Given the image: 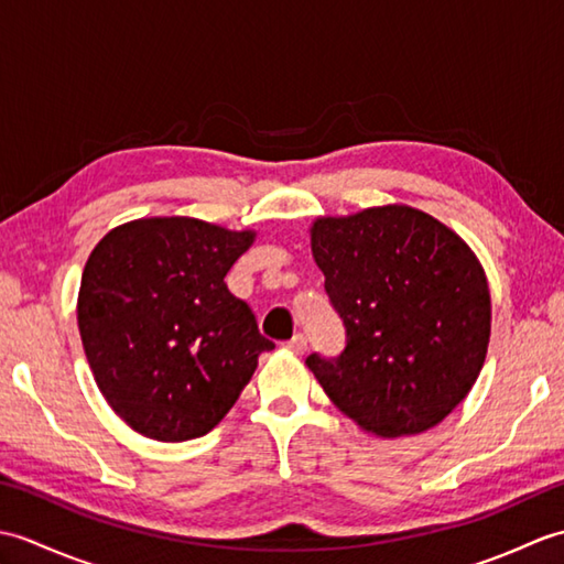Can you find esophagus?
<instances>
[{
  "mask_svg": "<svg viewBox=\"0 0 564 564\" xmlns=\"http://www.w3.org/2000/svg\"><path fill=\"white\" fill-rule=\"evenodd\" d=\"M285 346H289V349L295 351V354H305L307 351V337H305V334H295V337Z\"/></svg>",
  "mask_w": 564,
  "mask_h": 564,
  "instance_id": "1",
  "label": "esophagus"
}]
</instances>
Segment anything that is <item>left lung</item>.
<instances>
[{
  "mask_svg": "<svg viewBox=\"0 0 564 564\" xmlns=\"http://www.w3.org/2000/svg\"><path fill=\"white\" fill-rule=\"evenodd\" d=\"M310 235L346 334L339 356L305 358L322 390L382 438L436 426L485 364L492 307L480 261L406 206L319 218Z\"/></svg>",
  "mask_w": 564,
  "mask_h": 564,
  "instance_id": "obj_1",
  "label": "left lung"
}]
</instances>
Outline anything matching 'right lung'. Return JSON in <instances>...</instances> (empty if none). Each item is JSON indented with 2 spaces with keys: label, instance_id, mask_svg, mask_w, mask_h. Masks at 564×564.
Returning <instances> with one entry per match:
<instances>
[{
  "label": "right lung",
  "instance_id": "1",
  "mask_svg": "<svg viewBox=\"0 0 564 564\" xmlns=\"http://www.w3.org/2000/svg\"><path fill=\"white\" fill-rule=\"evenodd\" d=\"M254 232L196 218L116 227L82 273L77 322L106 402L154 441L198 438L245 390L273 349L225 285Z\"/></svg>",
  "mask_w": 564,
  "mask_h": 564
}]
</instances>
